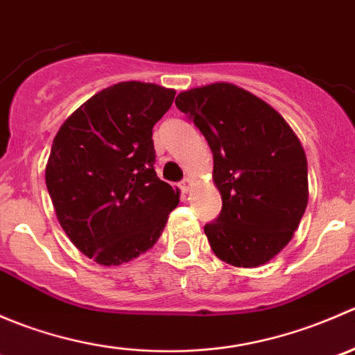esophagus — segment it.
Instances as JSON below:
<instances>
[{
	"mask_svg": "<svg viewBox=\"0 0 355 355\" xmlns=\"http://www.w3.org/2000/svg\"><path fill=\"white\" fill-rule=\"evenodd\" d=\"M192 187H194V182H192L191 178H185V180L180 184V189L184 194H189V192L192 191Z\"/></svg>",
	"mask_w": 355,
	"mask_h": 355,
	"instance_id": "34e87169",
	"label": "esophagus"
}]
</instances>
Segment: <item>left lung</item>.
Returning <instances> with one entry per match:
<instances>
[{
  "mask_svg": "<svg viewBox=\"0 0 355 355\" xmlns=\"http://www.w3.org/2000/svg\"><path fill=\"white\" fill-rule=\"evenodd\" d=\"M213 153L223 207L204 227L213 252L237 268H257L292 241L309 199L307 157L295 132L252 92L214 82L175 99Z\"/></svg>",
  "mask_w": 355,
  "mask_h": 355,
  "instance_id": "left-lung-1",
  "label": "left lung"
}]
</instances>
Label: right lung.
<instances>
[{
  "label": "right lung",
  "instance_id": "right-lung-1",
  "mask_svg": "<svg viewBox=\"0 0 355 355\" xmlns=\"http://www.w3.org/2000/svg\"><path fill=\"white\" fill-rule=\"evenodd\" d=\"M175 89L118 82L63 121L46 164L56 218L73 245L103 266H120L151 249L180 191L153 168V127Z\"/></svg>",
  "mask_w": 355,
  "mask_h": 355
}]
</instances>
